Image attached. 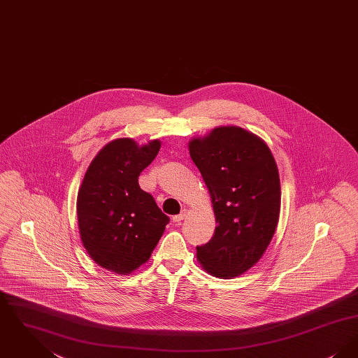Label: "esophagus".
I'll use <instances>...</instances> for the list:
<instances>
[{
    "instance_id": "obj_1",
    "label": "esophagus",
    "mask_w": 358,
    "mask_h": 358,
    "mask_svg": "<svg viewBox=\"0 0 358 358\" xmlns=\"http://www.w3.org/2000/svg\"><path fill=\"white\" fill-rule=\"evenodd\" d=\"M185 217H187V210H182L180 215H177V216H174V217H173V222L178 224V222H182Z\"/></svg>"
}]
</instances>
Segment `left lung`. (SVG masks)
<instances>
[{"instance_id": "left-lung-1", "label": "left lung", "mask_w": 358, "mask_h": 358, "mask_svg": "<svg viewBox=\"0 0 358 358\" xmlns=\"http://www.w3.org/2000/svg\"><path fill=\"white\" fill-rule=\"evenodd\" d=\"M216 219L213 238L197 247L206 273L231 279L247 273L270 245L280 213V180L267 143L238 126H219L189 141Z\"/></svg>"}]
</instances>
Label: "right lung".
<instances>
[{
	"label": "right lung",
	"instance_id": "1",
	"mask_svg": "<svg viewBox=\"0 0 358 358\" xmlns=\"http://www.w3.org/2000/svg\"><path fill=\"white\" fill-rule=\"evenodd\" d=\"M159 149V139L142 146L131 138L114 139L91 161L79 187L80 240L90 257L111 273L130 275L145 264L169 222L138 184Z\"/></svg>",
	"mask_w": 358,
	"mask_h": 358
}]
</instances>
